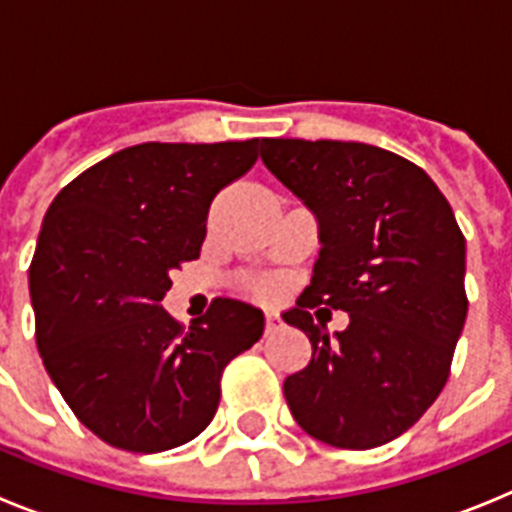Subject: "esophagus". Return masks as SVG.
Instances as JSON below:
<instances>
[{
	"label": "esophagus",
	"instance_id": "1",
	"mask_svg": "<svg viewBox=\"0 0 512 512\" xmlns=\"http://www.w3.org/2000/svg\"><path fill=\"white\" fill-rule=\"evenodd\" d=\"M279 323H282V320H279L277 312L266 310V333H271V330H277Z\"/></svg>",
	"mask_w": 512,
	"mask_h": 512
}]
</instances>
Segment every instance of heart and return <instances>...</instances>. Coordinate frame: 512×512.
Instances as JSON below:
<instances>
[{
  "mask_svg": "<svg viewBox=\"0 0 512 512\" xmlns=\"http://www.w3.org/2000/svg\"><path fill=\"white\" fill-rule=\"evenodd\" d=\"M246 287L248 292H253V295H269L271 292V284L266 282V279H248Z\"/></svg>",
  "mask_w": 512,
  "mask_h": 512,
  "instance_id": "obj_1",
  "label": "heart"
}]
</instances>
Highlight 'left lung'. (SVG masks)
Here are the masks:
<instances>
[{
    "instance_id": "left-lung-1",
    "label": "left lung",
    "mask_w": 512,
    "mask_h": 512,
    "mask_svg": "<svg viewBox=\"0 0 512 512\" xmlns=\"http://www.w3.org/2000/svg\"><path fill=\"white\" fill-rule=\"evenodd\" d=\"M261 161L318 220L312 282L282 315L312 359L284 379L305 433L338 449L402 436L449 379L467 320V241L433 179L408 158L354 140L261 138ZM349 312L327 336L309 310ZM318 315V312H315Z\"/></svg>"
}]
</instances>
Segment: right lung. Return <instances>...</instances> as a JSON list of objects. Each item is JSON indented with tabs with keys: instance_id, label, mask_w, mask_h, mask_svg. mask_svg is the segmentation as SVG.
<instances>
[{
	"instance_id": "right-lung-1",
	"label": "right lung",
	"mask_w": 512,
	"mask_h": 512,
	"mask_svg": "<svg viewBox=\"0 0 512 512\" xmlns=\"http://www.w3.org/2000/svg\"><path fill=\"white\" fill-rule=\"evenodd\" d=\"M253 140L140 143L58 192L43 217L30 300L45 372L94 436L156 454L215 418L230 359L264 312L217 297L189 330L161 300L171 271L200 259L215 194L256 164Z\"/></svg>"
}]
</instances>
